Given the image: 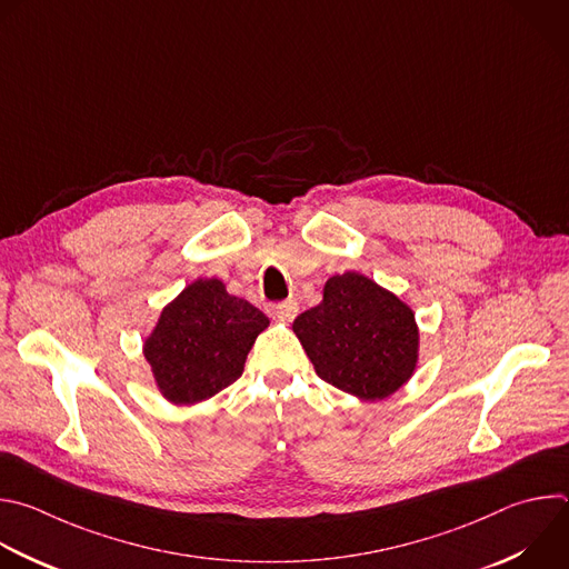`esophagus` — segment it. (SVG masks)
<instances>
[{"label": "esophagus", "instance_id": "1", "mask_svg": "<svg viewBox=\"0 0 569 569\" xmlns=\"http://www.w3.org/2000/svg\"><path fill=\"white\" fill-rule=\"evenodd\" d=\"M299 312V306L295 299H288V301H279V303H272L270 306V315L281 319V321H292Z\"/></svg>", "mask_w": 569, "mask_h": 569}]
</instances>
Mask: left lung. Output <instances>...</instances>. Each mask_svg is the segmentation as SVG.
Segmentation results:
<instances>
[{
    "label": "left lung",
    "instance_id": "8db88e82",
    "mask_svg": "<svg viewBox=\"0 0 569 569\" xmlns=\"http://www.w3.org/2000/svg\"><path fill=\"white\" fill-rule=\"evenodd\" d=\"M292 328L321 380L363 400L396 393L418 361L413 310L357 272L330 277Z\"/></svg>",
    "mask_w": 569,
    "mask_h": 569
}]
</instances>
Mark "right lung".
<instances>
[{"label": "right lung", "instance_id": "1", "mask_svg": "<svg viewBox=\"0 0 569 569\" xmlns=\"http://www.w3.org/2000/svg\"><path fill=\"white\" fill-rule=\"evenodd\" d=\"M270 319L232 297L219 279L187 286L144 341L160 393L176 405L208 400L237 382L257 335Z\"/></svg>", "mask_w": 569, "mask_h": 569}]
</instances>
